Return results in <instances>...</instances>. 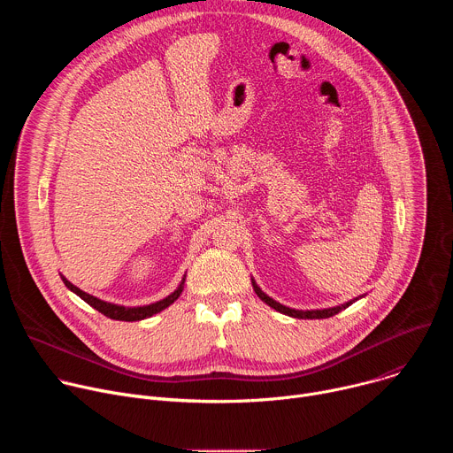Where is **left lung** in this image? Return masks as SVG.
<instances>
[{
  "mask_svg": "<svg viewBox=\"0 0 453 453\" xmlns=\"http://www.w3.org/2000/svg\"><path fill=\"white\" fill-rule=\"evenodd\" d=\"M250 281H252V288H254L256 296L260 297L264 303H267V304H269L271 308H274L276 311L285 313V315H288V317H296V319H326V317H332V315H335V313L342 311L344 308H348L349 304H353L355 301H358L360 297H364V296H358V297H355V299H351V301H348V303H344V304L332 306V308H319V310H296V308H288V306H285V304H281V303L274 301L271 296H267L260 287H257V283L254 281V278H250Z\"/></svg>",
  "mask_w": 453,
  "mask_h": 453,
  "instance_id": "8db88e82",
  "label": "left lung"
}]
</instances>
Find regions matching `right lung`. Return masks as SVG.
Returning <instances> with one entry per match:
<instances>
[{
	"label": "right lung",
	"instance_id": "obj_1",
	"mask_svg": "<svg viewBox=\"0 0 453 453\" xmlns=\"http://www.w3.org/2000/svg\"><path fill=\"white\" fill-rule=\"evenodd\" d=\"M60 280L64 281V285H66L73 294H77L82 301H86L89 306H93L95 310H98L100 313H104L105 317L109 319H114V320H127V322H134V320H143L147 317H152L159 311H163L165 308H168L172 303L177 301V297L180 296L182 288H184V281H186V274L182 276L180 283L177 285V288L168 294L166 297L156 301V303H150V304H142V306H125V304H116V303H109V301H104L96 296H91L84 290H81L79 287H75L72 281L66 280V276L60 274Z\"/></svg>",
	"mask_w": 453,
	"mask_h": 453
}]
</instances>
